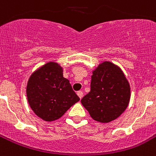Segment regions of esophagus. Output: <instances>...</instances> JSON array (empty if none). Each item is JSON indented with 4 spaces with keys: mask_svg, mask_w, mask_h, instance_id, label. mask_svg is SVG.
<instances>
[{
    "mask_svg": "<svg viewBox=\"0 0 156 156\" xmlns=\"http://www.w3.org/2000/svg\"><path fill=\"white\" fill-rule=\"evenodd\" d=\"M77 94H78V97L80 98H82V97H83V92H82V91H78V92H77Z\"/></svg>",
    "mask_w": 156,
    "mask_h": 156,
    "instance_id": "34e87169",
    "label": "esophagus"
}]
</instances>
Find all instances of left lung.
<instances>
[{
	"mask_svg": "<svg viewBox=\"0 0 156 156\" xmlns=\"http://www.w3.org/2000/svg\"><path fill=\"white\" fill-rule=\"evenodd\" d=\"M131 89L121 69L110 62L101 63L91 76L90 91L81 100L93 119L109 122L128 106Z\"/></svg>",
	"mask_w": 156,
	"mask_h": 156,
	"instance_id": "obj_1",
	"label": "left lung"
}]
</instances>
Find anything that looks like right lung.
<instances>
[{
	"instance_id": "add662e5",
	"label": "right lung",
	"mask_w": 156,
	"mask_h": 156,
	"mask_svg": "<svg viewBox=\"0 0 156 156\" xmlns=\"http://www.w3.org/2000/svg\"><path fill=\"white\" fill-rule=\"evenodd\" d=\"M26 94L34 113L47 122L58 119L80 100L56 62L46 63L33 73Z\"/></svg>"
}]
</instances>
